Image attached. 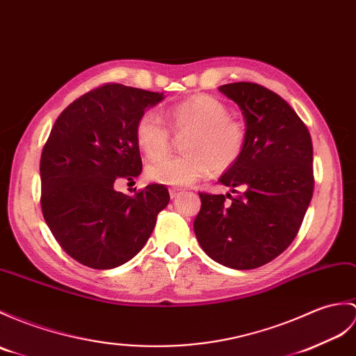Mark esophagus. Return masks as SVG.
<instances>
[{"instance_id": "34e87169", "label": "esophagus", "mask_w": 356, "mask_h": 356, "mask_svg": "<svg viewBox=\"0 0 356 356\" xmlns=\"http://www.w3.org/2000/svg\"><path fill=\"white\" fill-rule=\"evenodd\" d=\"M181 193H184V189H181V188H170V197L171 198H177Z\"/></svg>"}]
</instances>
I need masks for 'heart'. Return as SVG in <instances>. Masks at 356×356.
Masks as SVG:
<instances>
[{
  "instance_id": "heart-1",
  "label": "heart",
  "mask_w": 356,
  "mask_h": 356,
  "mask_svg": "<svg viewBox=\"0 0 356 356\" xmlns=\"http://www.w3.org/2000/svg\"><path fill=\"white\" fill-rule=\"evenodd\" d=\"M169 126L153 111H145L135 124V140L148 159L168 151L170 130L190 134L182 143L186 153L154 161L147 167L153 181L186 186L212 172H226L239 161L245 148V129L230 117L229 107L212 95H194L171 106L165 113Z\"/></svg>"
}]
</instances>
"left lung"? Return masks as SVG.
I'll list each match as a JSON object with an SVG mask.
<instances>
[{
  "instance_id": "1",
  "label": "left lung",
  "mask_w": 356,
  "mask_h": 356,
  "mask_svg": "<svg viewBox=\"0 0 356 356\" xmlns=\"http://www.w3.org/2000/svg\"><path fill=\"white\" fill-rule=\"evenodd\" d=\"M245 118V148L220 184L232 194L198 193L194 232L206 254L236 270L258 268L293 243L314 193L308 127L282 97L250 81L220 86Z\"/></svg>"
}]
</instances>
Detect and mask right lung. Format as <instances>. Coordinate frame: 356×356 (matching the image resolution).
Listing matches in <instances>:
<instances>
[{"label":"right lung","instance_id":"right-lung-1","mask_svg":"<svg viewBox=\"0 0 356 356\" xmlns=\"http://www.w3.org/2000/svg\"><path fill=\"white\" fill-rule=\"evenodd\" d=\"M162 94L104 83L57 117L40 154V208L56 241L95 270L121 266L143 249L168 204L163 185L118 193L143 171L135 124Z\"/></svg>","mask_w":356,"mask_h":356}]
</instances>
